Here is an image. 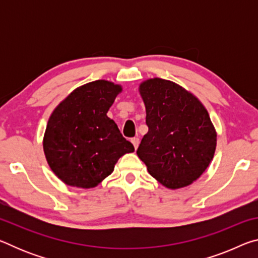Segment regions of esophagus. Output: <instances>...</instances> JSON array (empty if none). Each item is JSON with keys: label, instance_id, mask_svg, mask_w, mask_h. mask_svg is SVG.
I'll return each instance as SVG.
<instances>
[{"label": "esophagus", "instance_id": "obj_1", "mask_svg": "<svg viewBox=\"0 0 258 258\" xmlns=\"http://www.w3.org/2000/svg\"><path fill=\"white\" fill-rule=\"evenodd\" d=\"M131 142L133 143L134 149L137 150V149H138V147H139V143H140V140H139V138H133L132 140H131Z\"/></svg>", "mask_w": 258, "mask_h": 258}]
</instances>
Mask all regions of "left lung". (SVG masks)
Masks as SVG:
<instances>
[{
	"label": "left lung",
	"instance_id": "left-lung-1",
	"mask_svg": "<svg viewBox=\"0 0 258 258\" xmlns=\"http://www.w3.org/2000/svg\"><path fill=\"white\" fill-rule=\"evenodd\" d=\"M149 127L138 148L152 177L168 189L190 185L206 171L216 131L197 97L176 83L150 78L139 86Z\"/></svg>",
	"mask_w": 258,
	"mask_h": 258
}]
</instances>
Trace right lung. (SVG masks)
Wrapping results in <instances>:
<instances>
[{"instance_id":"obj_1","label":"right lung","mask_w":258,"mask_h":258,"mask_svg":"<svg viewBox=\"0 0 258 258\" xmlns=\"http://www.w3.org/2000/svg\"><path fill=\"white\" fill-rule=\"evenodd\" d=\"M121 90L106 80L90 82L74 90L51 113L43 150L52 172L67 185L97 186L121 156L134 151L107 116Z\"/></svg>"}]
</instances>
